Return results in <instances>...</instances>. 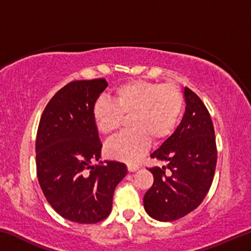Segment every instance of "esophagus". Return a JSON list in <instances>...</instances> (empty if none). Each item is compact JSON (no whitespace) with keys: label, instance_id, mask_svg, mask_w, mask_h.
Listing matches in <instances>:
<instances>
[{"label":"esophagus","instance_id":"1","mask_svg":"<svg viewBox=\"0 0 251 251\" xmlns=\"http://www.w3.org/2000/svg\"><path fill=\"white\" fill-rule=\"evenodd\" d=\"M127 168H128V171H129L130 173H133V172L138 171L139 166H138L137 164H127Z\"/></svg>","mask_w":251,"mask_h":251}]
</instances>
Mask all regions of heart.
<instances>
[{"mask_svg":"<svg viewBox=\"0 0 251 251\" xmlns=\"http://www.w3.org/2000/svg\"><path fill=\"white\" fill-rule=\"evenodd\" d=\"M113 100H99L93 107L97 130L112 135L120 129L123 116H129V131L106 146L108 156L136 161L145 154L151 141L159 143L171 135L181 116L184 100L175 86L148 80H131L113 93Z\"/></svg>","mask_w":251,"mask_h":251,"instance_id":"b5f03b06","label":"heart"}]
</instances>
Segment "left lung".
<instances>
[{"mask_svg":"<svg viewBox=\"0 0 251 251\" xmlns=\"http://www.w3.org/2000/svg\"><path fill=\"white\" fill-rule=\"evenodd\" d=\"M186 109L179 126L151 158L167 161L150 168L154 184L144 196V208L151 218L173 222L201 205L209 190L217 163L215 130L201 100L184 88ZM168 171H166V169Z\"/></svg>","mask_w":251,"mask_h":251,"instance_id":"1","label":"left lung"}]
</instances>
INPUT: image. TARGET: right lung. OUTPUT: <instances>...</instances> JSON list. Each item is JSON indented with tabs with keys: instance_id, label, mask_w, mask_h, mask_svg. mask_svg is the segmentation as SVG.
<instances>
[{
	"instance_id": "add662e5",
	"label": "right lung",
	"mask_w": 251,
	"mask_h": 251,
	"mask_svg": "<svg viewBox=\"0 0 251 251\" xmlns=\"http://www.w3.org/2000/svg\"><path fill=\"white\" fill-rule=\"evenodd\" d=\"M107 85L105 78L65 85L46 105L37 129L40 186L53 209L74 223L107 217L114 190L127 174L126 165L116 160L91 164L101 151L93 107Z\"/></svg>"
}]
</instances>
